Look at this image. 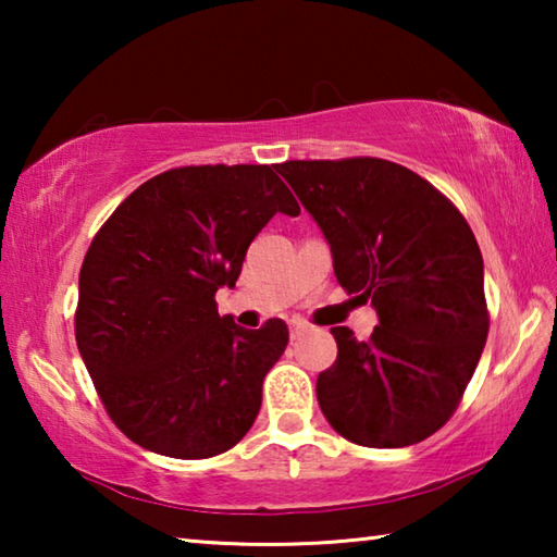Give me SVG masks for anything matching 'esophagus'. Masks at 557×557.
Listing matches in <instances>:
<instances>
[{
    "label": "esophagus",
    "mask_w": 557,
    "mask_h": 557,
    "mask_svg": "<svg viewBox=\"0 0 557 557\" xmlns=\"http://www.w3.org/2000/svg\"><path fill=\"white\" fill-rule=\"evenodd\" d=\"M305 332H307V324L305 322H297V319H295V322L289 324V338H292V342H297V338L305 334Z\"/></svg>",
    "instance_id": "1"
}]
</instances>
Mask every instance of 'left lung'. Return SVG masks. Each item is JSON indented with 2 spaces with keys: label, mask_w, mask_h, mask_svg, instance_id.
<instances>
[{
  "label": "left lung",
  "mask_w": 557,
  "mask_h": 557,
  "mask_svg": "<svg viewBox=\"0 0 557 557\" xmlns=\"http://www.w3.org/2000/svg\"><path fill=\"white\" fill-rule=\"evenodd\" d=\"M277 172L322 228L338 285L379 314L369 342L332 326L319 408L354 445H418L457 410L486 344L474 233L447 196L385 159H292Z\"/></svg>",
  "instance_id": "obj_1"
}]
</instances>
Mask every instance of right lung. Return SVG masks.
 <instances>
[{
	"label": "right lung",
	"mask_w": 557,
	"mask_h": 557,
	"mask_svg": "<svg viewBox=\"0 0 557 557\" xmlns=\"http://www.w3.org/2000/svg\"><path fill=\"white\" fill-rule=\"evenodd\" d=\"M277 164L178 166L135 188L92 238L75 342L110 420L149 451L206 459L252 428L285 354L282 319L243 329L215 309L252 238L299 206Z\"/></svg>",
	"instance_id": "obj_1"
}]
</instances>
